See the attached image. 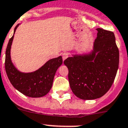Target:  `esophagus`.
<instances>
[{
	"mask_svg": "<svg viewBox=\"0 0 128 128\" xmlns=\"http://www.w3.org/2000/svg\"><path fill=\"white\" fill-rule=\"evenodd\" d=\"M68 56H69V55H68V53H66V52L63 53L62 55V57L63 60H64L65 59H66V58L68 57Z\"/></svg>",
	"mask_w": 128,
	"mask_h": 128,
	"instance_id": "obj_1",
	"label": "esophagus"
}]
</instances>
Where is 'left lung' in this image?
<instances>
[{
  "label": "left lung",
  "mask_w": 128,
  "mask_h": 128,
  "mask_svg": "<svg viewBox=\"0 0 128 128\" xmlns=\"http://www.w3.org/2000/svg\"><path fill=\"white\" fill-rule=\"evenodd\" d=\"M96 30L91 54L74 55L64 61L72 92L84 100L100 98L108 91L118 68L119 52L114 34L103 28Z\"/></svg>",
  "instance_id": "1"
}]
</instances>
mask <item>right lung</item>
Instances as JSON below:
<instances>
[{
    "label": "right lung",
    "mask_w": 128,
    "mask_h": 128,
    "mask_svg": "<svg viewBox=\"0 0 128 128\" xmlns=\"http://www.w3.org/2000/svg\"><path fill=\"white\" fill-rule=\"evenodd\" d=\"M14 28V34L18 26ZM14 35L11 37L6 51L5 69L10 82L14 88L24 95L31 98L42 97L48 94L52 87L53 81L57 69L62 64V58L49 60L41 68L34 72H22L16 68L11 59V46Z\"/></svg>",
    "instance_id": "right-lung-1"
}]
</instances>
